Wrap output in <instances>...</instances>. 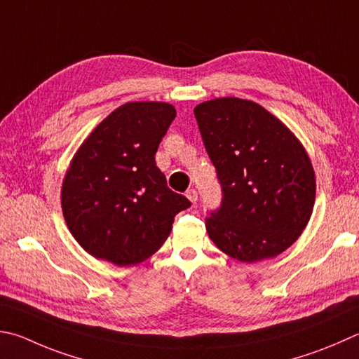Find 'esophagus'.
<instances>
[{
  "mask_svg": "<svg viewBox=\"0 0 359 359\" xmlns=\"http://www.w3.org/2000/svg\"><path fill=\"white\" fill-rule=\"evenodd\" d=\"M185 196L188 198V201L191 202V204H196V201H198V191L196 190H193V188H191V190L187 191Z\"/></svg>",
  "mask_w": 359,
  "mask_h": 359,
  "instance_id": "esophagus-1",
  "label": "esophagus"
}]
</instances>
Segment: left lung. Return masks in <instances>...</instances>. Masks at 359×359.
I'll use <instances>...</instances> for the list:
<instances>
[{
  "label": "left lung",
  "mask_w": 359,
  "mask_h": 359,
  "mask_svg": "<svg viewBox=\"0 0 359 359\" xmlns=\"http://www.w3.org/2000/svg\"><path fill=\"white\" fill-rule=\"evenodd\" d=\"M223 204L205 227L238 262L276 257L297 242L316 202V172L295 133L262 105L218 97L194 108Z\"/></svg>",
  "instance_id": "1"
}]
</instances>
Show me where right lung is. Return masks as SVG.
<instances>
[{"label": "right lung", "mask_w": 359, "mask_h": 359, "mask_svg": "<svg viewBox=\"0 0 359 359\" xmlns=\"http://www.w3.org/2000/svg\"><path fill=\"white\" fill-rule=\"evenodd\" d=\"M175 117L166 102H128L76 149L64 175L61 207L84 251L117 266L144 262L166 242L190 201L171 191L155 154Z\"/></svg>", "instance_id": "right-lung-1"}]
</instances>
